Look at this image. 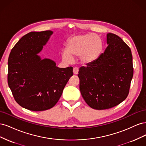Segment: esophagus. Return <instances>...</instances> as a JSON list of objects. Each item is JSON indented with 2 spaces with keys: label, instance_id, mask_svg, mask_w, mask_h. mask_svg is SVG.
I'll return each instance as SVG.
<instances>
[{
  "label": "esophagus",
  "instance_id": "esophagus-1",
  "mask_svg": "<svg viewBox=\"0 0 146 146\" xmlns=\"http://www.w3.org/2000/svg\"><path fill=\"white\" fill-rule=\"evenodd\" d=\"M78 71H79V69L78 68H74L73 69L74 74H77L78 73Z\"/></svg>",
  "mask_w": 146,
  "mask_h": 146
}]
</instances>
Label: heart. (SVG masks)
<instances>
[{
  "mask_svg": "<svg viewBox=\"0 0 146 146\" xmlns=\"http://www.w3.org/2000/svg\"><path fill=\"white\" fill-rule=\"evenodd\" d=\"M102 48V42L96 35H76L68 40L66 49L62 53V58L69 61L71 60V57L78 56L79 63L87 65L94 62L99 58Z\"/></svg>",
  "mask_w": 146,
  "mask_h": 146,
  "instance_id": "heart-1",
  "label": "heart"
}]
</instances>
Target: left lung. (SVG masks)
Returning a JSON list of instances; mask_svg holds the SVG:
<instances>
[{
    "instance_id": "1",
    "label": "left lung",
    "mask_w": 146,
    "mask_h": 146,
    "mask_svg": "<svg viewBox=\"0 0 146 146\" xmlns=\"http://www.w3.org/2000/svg\"><path fill=\"white\" fill-rule=\"evenodd\" d=\"M107 47L94 62L82 66L78 77L86 103L96 110L109 109L129 94L133 76L130 47L117 35H107Z\"/></svg>"
}]
</instances>
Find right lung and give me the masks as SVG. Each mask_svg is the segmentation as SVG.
Instances as JSON below:
<instances>
[{
  "label": "right lung",
  "instance_id": "obj_1",
  "mask_svg": "<svg viewBox=\"0 0 146 146\" xmlns=\"http://www.w3.org/2000/svg\"><path fill=\"white\" fill-rule=\"evenodd\" d=\"M53 32H32L12 48L8 60V83L16 102L31 111H44L58 102L73 68H58L38 55Z\"/></svg>",
  "mask_w": 146,
  "mask_h": 146
}]
</instances>
